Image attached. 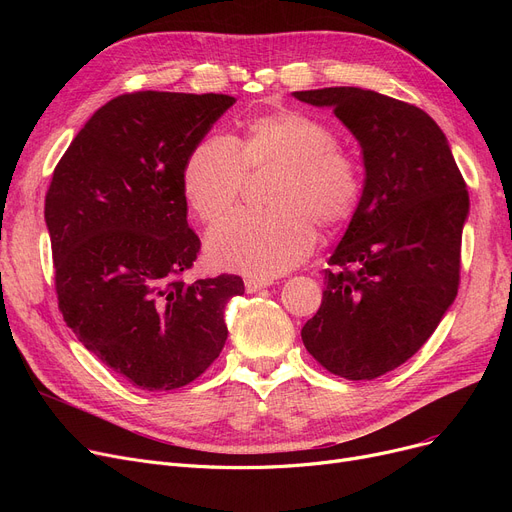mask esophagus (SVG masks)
<instances>
[{
	"mask_svg": "<svg viewBox=\"0 0 512 512\" xmlns=\"http://www.w3.org/2000/svg\"><path fill=\"white\" fill-rule=\"evenodd\" d=\"M270 284H272V280H265V278H247V280H245L247 292H257V290H261V288H265V286H270Z\"/></svg>",
	"mask_w": 512,
	"mask_h": 512,
	"instance_id": "esophagus-1",
	"label": "esophagus"
}]
</instances>
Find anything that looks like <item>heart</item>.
Segmentation results:
<instances>
[{
    "label": "heart",
    "instance_id": "b5f03b06",
    "mask_svg": "<svg viewBox=\"0 0 512 512\" xmlns=\"http://www.w3.org/2000/svg\"><path fill=\"white\" fill-rule=\"evenodd\" d=\"M278 170L267 211L238 213L207 238L209 259L249 276H278L315 247V226L336 230L353 218L365 186L361 159L309 114L278 110L253 118L232 143L215 137L188 155L182 188L203 224L236 207L249 174Z\"/></svg>",
    "mask_w": 512,
    "mask_h": 512
}]
</instances>
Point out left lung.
<instances>
[{
	"label": "left lung",
	"mask_w": 512,
	"mask_h": 512,
	"mask_svg": "<svg viewBox=\"0 0 512 512\" xmlns=\"http://www.w3.org/2000/svg\"><path fill=\"white\" fill-rule=\"evenodd\" d=\"M294 97L330 105L365 161L361 203L301 336L330 373L375 380L409 361L456 299L467 184L444 132L417 105L357 87Z\"/></svg>",
	"instance_id": "obj_1"
}]
</instances>
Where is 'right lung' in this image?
<instances>
[{
    "label": "right lung",
    "mask_w": 512,
    "mask_h": 512,
    "mask_svg": "<svg viewBox=\"0 0 512 512\" xmlns=\"http://www.w3.org/2000/svg\"><path fill=\"white\" fill-rule=\"evenodd\" d=\"M230 95L134 91L97 110L45 195L58 307L107 367L149 392L197 380L228 338L234 274L186 282L201 240L182 172Z\"/></svg>",
    "instance_id": "1"
}]
</instances>
